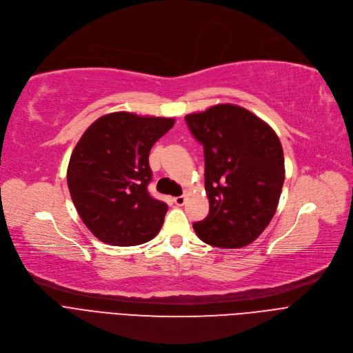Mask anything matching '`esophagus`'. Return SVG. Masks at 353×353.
<instances>
[{"label": "esophagus", "mask_w": 353, "mask_h": 353, "mask_svg": "<svg viewBox=\"0 0 353 353\" xmlns=\"http://www.w3.org/2000/svg\"><path fill=\"white\" fill-rule=\"evenodd\" d=\"M174 205L177 206H183L184 203H186V196H179V197H174Z\"/></svg>", "instance_id": "esophagus-1"}]
</instances>
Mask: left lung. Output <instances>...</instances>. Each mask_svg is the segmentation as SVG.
Listing matches in <instances>:
<instances>
[{"label":"left lung","mask_w":353,"mask_h":353,"mask_svg":"<svg viewBox=\"0 0 353 353\" xmlns=\"http://www.w3.org/2000/svg\"><path fill=\"white\" fill-rule=\"evenodd\" d=\"M205 150L210 210L193 223L203 242L226 249L250 245L276 213L285 181V157L273 128L249 110L217 104L186 116Z\"/></svg>","instance_id":"1"}]
</instances>
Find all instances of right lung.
Wrapping results in <instances>:
<instances>
[{
  "mask_svg": "<svg viewBox=\"0 0 353 353\" xmlns=\"http://www.w3.org/2000/svg\"><path fill=\"white\" fill-rule=\"evenodd\" d=\"M174 121L117 111L97 119L74 147L68 190L84 225L101 242L136 246L161 229L167 205L147 190L148 154Z\"/></svg>",
  "mask_w": 353,
  "mask_h": 353,
  "instance_id": "add662e5",
  "label": "right lung"
}]
</instances>
